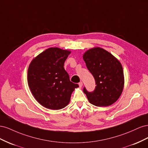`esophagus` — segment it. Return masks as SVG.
Here are the masks:
<instances>
[{
  "label": "esophagus",
  "mask_w": 148,
  "mask_h": 148,
  "mask_svg": "<svg viewBox=\"0 0 148 148\" xmlns=\"http://www.w3.org/2000/svg\"><path fill=\"white\" fill-rule=\"evenodd\" d=\"M78 85H79V88H82V87L83 86V82H79V83H78Z\"/></svg>",
  "instance_id": "34e87169"
}]
</instances>
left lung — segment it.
<instances>
[{
    "mask_svg": "<svg viewBox=\"0 0 148 148\" xmlns=\"http://www.w3.org/2000/svg\"><path fill=\"white\" fill-rule=\"evenodd\" d=\"M83 58L96 84L93 92L83 89L89 102L97 107L113 104L122 95L124 87L123 70L120 61L99 47L88 49Z\"/></svg>",
    "mask_w": 148,
    "mask_h": 148,
    "instance_id": "1",
    "label": "left lung"
}]
</instances>
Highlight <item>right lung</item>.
<instances>
[{"label": "right lung", "instance_id": "obj_1", "mask_svg": "<svg viewBox=\"0 0 148 148\" xmlns=\"http://www.w3.org/2000/svg\"><path fill=\"white\" fill-rule=\"evenodd\" d=\"M71 51L50 47L32 60L28 70V84L31 93L47 109L59 110L69 104L78 84L70 82L64 63Z\"/></svg>", "mask_w": 148, "mask_h": 148}]
</instances>
